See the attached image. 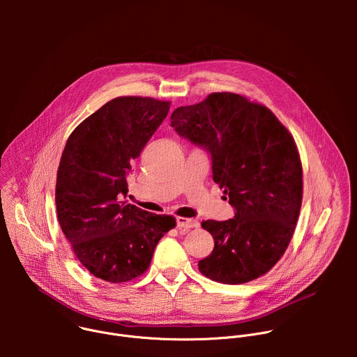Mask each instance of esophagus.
<instances>
[{
    "mask_svg": "<svg viewBox=\"0 0 357 357\" xmlns=\"http://www.w3.org/2000/svg\"><path fill=\"white\" fill-rule=\"evenodd\" d=\"M176 226L179 229H193L197 227L199 223L193 219H188V218H176Z\"/></svg>",
    "mask_w": 357,
    "mask_h": 357,
    "instance_id": "34e87169",
    "label": "esophagus"
}]
</instances>
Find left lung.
Masks as SVG:
<instances>
[{"instance_id": "1", "label": "left lung", "mask_w": 357, "mask_h": 357, "mask_svg": "<svg viewBox=\"0 0 357 357\" xmlns=\"http://www.w3.org/2000/svg\"><path fill=\"white\" fill-rule=\"evenodd\" d=\"M171 127L212 158L234 218L205 220L215 240L199 271L223 284H243L268 273L285 252L302 203V165L289 131L266 106L236 93H212L178 107Z\"/></svg>"}]
</instances>
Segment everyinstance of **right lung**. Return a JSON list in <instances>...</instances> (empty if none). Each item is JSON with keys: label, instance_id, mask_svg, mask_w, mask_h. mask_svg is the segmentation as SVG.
Here are the masks:
<instances>
[{"label": "right lung", "instance_id": "add662e5", "mask_svg": "<svg viewBox=\"0 0 357 357\" xmlns=\"http://www.w3.org/2000/svg\"><path fill=\"white\" fill-rule=\"evenodd\" d=\"M169 101L117 97L68 138L56 176L61 229L77 260L97 278L127 282L148 270L175 218L123 202L127 175L169 112Z\"/></svg>", "mask_w": 357, "mask_h": 357}]
</instances>
